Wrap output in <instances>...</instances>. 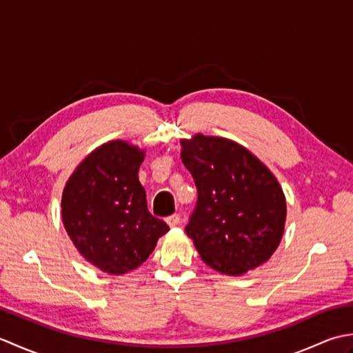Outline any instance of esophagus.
<instances>
[{"label":"esophagus","instance_id":"esophagus-1","mask_svg":"<svg viewBox=\"0 0 353 353\" xmlns=\"http://www.w3.org/2000/svg\"><path fill=\"white\" fill-rule=\"evenodd\" d=\"M167 223H168L170 228H176L177 224H181V215L172 214V215L167 216Z\"/></svg>","mask_w":353,"mask_h":353}]
</instances>
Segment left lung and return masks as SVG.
<instances>
[{
	"label": "left lung",
	"instance_id": "obj_1",
	"mask_svg": "<svg viewBox=\"0 0 353 353\" xmlns=\"http://www.w3.org/2000/svg\"><path fill=\"white\" fill-rule=\"evenodd\" d=\"M182 162L197 203L185 232L209 267L239 276L264 264L283 234L287 203L277 179L236 142L196 134L182 139Z\"/></svg>",
	"mask_w": 353,
	"mask_h": 353
}]
</instances>
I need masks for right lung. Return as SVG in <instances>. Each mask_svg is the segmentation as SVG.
Returning a JSON list of instances; mask_svg holds the SVG:
<instances>
[{
  "label": "right lung",
  "mask_w": 353,
  "mask_h": 353,
  "mask_svg": "<svg viewBox=\"0 0 353 353\" xmlns=\"http://www.w3.org/2000/svg\"><path fill=\"white\" fill-rule=\"evenodd\" d=\"M144 152L110 141L88 154L65 185L62 220L81 256L109 274L144 262L168 224L148 212L138 179Z\"/></svg>",
  "instance_id": "obj_1"
}]
</instances>
